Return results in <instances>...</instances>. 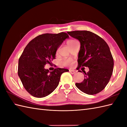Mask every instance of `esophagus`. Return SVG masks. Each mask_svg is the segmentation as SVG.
<instances>
[{"instance_id": "34e87169", "label": "esophagus", "mask_w": 127, "mask_h": 127, "mask_svg": "<svg viewBox=\"0 0 127 127\" xmlns=\"http://www.w3.org/2000/svg\"><path fill=\"white\" fill-rule=\"evenodd\" d=\"M69 72L71 73V74H74L75 73H76V71L75 70H69Z\"/></svg>"}]
</instances>
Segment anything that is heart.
<instances>
[{
    "label": "heart",
    "instance_id": "1",
    "mask_svg": "<svg viewBox=\"0 0 127 127\" xmlns=\"http://www.w3.org/2000/svg\"><path fill=\"white\" fill-rule=\"evenodd\" d=\"M74 40H70L69 41H67V44H69L71 43H72V42H73ZM72 64V62H71L70 60H66L64 62H63V64L64 65H70V64Z\"/></svg>",
    "mask_w": 127,
    "mask_h": 127
}]
</instances>
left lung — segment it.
I'll return each instance as SVG.
<instances>
[{"mask_svg": "<svg viewBox=\"0 0 127 127\" xmlns=\"http://www.w3.org/2000/svg\"><path fill=\"white\" fill-rule=\"evenodd\" d=\"M81 44L78 52L79 67H89L84 79L76 86L82 92L94 95L103 90L113 71L114 60L107 43L98 35L89 31L67 32Z\"/></svg>", "mask_w": 127, "mask_h": 127, "instance_id": "left-lung-1", "label": "left lung"}]
</instances>
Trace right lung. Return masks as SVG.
<instances>
[{"instance_id": "1", "label": "right lung", "mask_w": 127, "mask_h": 127, "mask_svg": "<svg viewBox=\"0 0 127 127\" xmlns=\"http://www.w3.org/2000/svg\"><path fill=\"white\" fill-rule=\"evenodd\" d=\"M69 35L65 32L39 35L29 43L19 59L18 74L26 90L32 96L42 98L49 95L58 85L66 69L56 68L49 72L44 68L55 58L58 48Z\"/></svg>"}]
</instances>
